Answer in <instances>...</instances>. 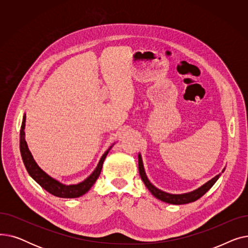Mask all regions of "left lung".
<instances>
[{
  "mask_svg": "<svg viewBox=\"0 0 248 248\" xmlns=\"http://www.w3.org/2000/svg\"><path fill=\"white\" fill-rule=\"evenodd\" d=\"M139 172L140 175V178L144 182L146 187L150 190V192L154 195L155 198L160 199L161 201H164L166 203H170V204H176V205H180V204H187V203H191L198 200L199 198H201L203 195L209 190L214 184L215 182L218 180V178L220 177V174L215 176L213 179H211L209 182H207L205 185H203L202 187H200L199 189L195 190L193 192L190 193H186V194H169L166 192H163L161 190H159L158 188H155L151 182L149 181V179L146 176L145 170H144V165H142V161L140 158V155H139Z\"/></svg>",
  "mask_w": 248,
  "mask_h": 248,
  "instance_id": "obj_1",
  "label": "left lung"
}]
</instances>
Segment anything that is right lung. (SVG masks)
Returning a JSON list of instances; mask_svg holds the SVG:
<instances>
[{
    "label": "right lung",
    "mask_w": 248,
    "mask_h": 248,
    "mask_svg": "<svg viewBox=\"0 0 248 248\" xmlns=\"http://www.w3.org/2000/svg\"><path fill=\"white\" fill-rule=\"evenodd\" d=\"M25 120H26V116L24 115L23 123L21 125V131H20V152H21L24 165H25L26 169H27L29 175L43 189H45L47 192H49L52 195H54V196H56V197L77 198V197H80V196H82V195H84L91 187H93V185L97 180V178L101 172L104 159H106V157L108 154V151L110 150L111 147L103 154L94 172L91 174L87 179H85L83 182H81V183L76 184V185H68V186L63 185L57 180L51 178L49 175H47L34 161L33 155H31V153L28 149L27 142H26V140H25V133H24Z\"/></svg>",
    "instance_id": "right-lung-1"
}]
</instances>
